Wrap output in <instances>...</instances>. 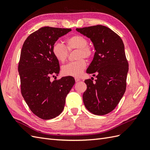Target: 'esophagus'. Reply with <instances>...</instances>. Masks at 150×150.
Instances as JSON below:
<instances>
[{"instance_id": "1", "label": "esophagus", "mask_w": 150, "mask_h": 150, "mask_svg": "<svg viewBox=\"0 0 150 150\" xmlns=\"http://www.w3.org/2000/svg\"><path fill=\"white\" fill-rule=\"evenodd\" d=\"M74 79H75L76 82H79V81H80V79H79V78H75Z\"/></svg>"}]
</instances>
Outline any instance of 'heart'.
Here are the masks:
<instances>
[{"label":"heart","instance_id":"b5f03b06","mask_svg":"<svg viewBox=\"0 0 150 150\" xmlns=\"http://www.w3.org/2000/svg\"><path fill=\"white\" fill-rule=\"evenodd\" d=\"M88 40L84 36L75 35L71 36L66 40V46L69 51L78 49V61L69 62L63 66L62 72L65 76L79 77L82 74L84 69L86 67V62L84 59H80L90 58L93 55L91 48L88 46ZM52 51L54 56L60 62L66 61L68 56V50L64 44L60 42H54Z\"/></svg>","mask_w":150,"mask_h":150}]
</instances>
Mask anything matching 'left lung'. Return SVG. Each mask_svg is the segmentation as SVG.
Here are the masks:
<instances>
[{"label": "left lung", "instance_id": "obj_1", "mask_svg": "<svg viewBox=\"0 0 150 150\" xmlns=\"http://www.w3.org/2000/svg\"><path fill=\"white\" fill-rule=\"evenodd\" d=\"M76 30L90 39L96 51L86 72L96 74L97 79L95 83L84 81V106L94 115H106L116 107L126 91L129 68L123 42L114 31L101 25Z\"/></svg>", "mask_w": 150, "mask_h": 150}]
</instances>
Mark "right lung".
<instances>
[{
    "label": "right lung",
    "instance_id": "obj_1",
    "mask_svg": "<svg viewBox=\"0 0 150 150\" xmlns=\"http://www.w3.org/2000/svg\"><path fill=\"white\" fill-rule=\"evenodd\" d=\"M71 30L44 27L31 34L22 47L18 67L21 93L30 110L42 120L61 114L67 95L75 83L72 76L50 81L51 76H58L60 70L52 54L53 44Z\"/></svg>",
    "mask_w": 150,
    "mask_h": 150
}]
</instances>
